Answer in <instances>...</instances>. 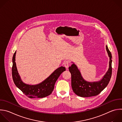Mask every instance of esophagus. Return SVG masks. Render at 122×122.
I'll return each instance as SVG.
<instances>
[{
  "label": "esophagus",
  "mask_w": 122,
  "mask_h": 122,
  "mask_svg": "<svg viewBox=\"0 0 122 122\" xmlns=\"http://www.w3.org/2000/svg\"><path fill=\"white\" fill-rule=\"evenodd\" d=\"M69 64H70V62L68 60H66L64 62V65L66 68L68 67Z\"/></svg>",
  "instance_id": "34e87169"
}]
</instances>
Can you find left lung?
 <instances>
[{
	"label": "left lung",
	"mask_w": 122,
	"mask_h": 122,
	"mask_svg": "<svg viewBox=\"0 0 122 122\" xmlns=\"http://www.w3.org/2000/svg\"><path fill=\"white\" fill-rule=\"evenodd\" d=\"M106 49L110 57L109 68L99 81L89 82H87L82 77L77 66L73 64L69 67V71L71 74V86L74 92L80 97H89L94 96L100 94L108 85L112 73V54L108 48Z\"/></svg>",
	"instance_id": "obj_1"
}]
</instances>
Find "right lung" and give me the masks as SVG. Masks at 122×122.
I'll return each instance as SVG.
<instances>
[{
	"label": "right lung",
	"mask_w": 122,
	"mask_h": 122,
	"mask_svg": "<svg viewBox=\"0 0 122 122\" xmlns=\"http://www.w3.org/2000/svg\"><path fill=\"white\" fill-rule=\"evenodd\" d=\"M16 51L12 58V76L15 85L27 97L30 98H42L49 96L54 90L56 81L61 74L66 70L65 67L56 69L48 77L40 84L35 85L26 84L22 82L18 72L15 62Z\"/></svg>",
	"instance_id": "obj_1"
}]
</instances>
